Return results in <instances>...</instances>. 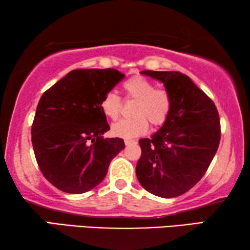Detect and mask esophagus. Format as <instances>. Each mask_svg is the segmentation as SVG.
<instances>
[{
  "label": "esophagus",
  "instance_id": "obj_1",
  "mask_svg": "<svg viewBox=\"0 0 250 250\" xmlns=\"http://www.w3.org/2000/svg\"><path fill=\"white\" fill-rule=\"evenodd\" d=\"M136 141H134V140H125V145L126 146H129V145H134V144H136Z\"/></svg>",
  "mask_w": 250,
  "mask_h": 250
}]
</instances>
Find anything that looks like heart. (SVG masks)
Segmentation results:
<instances>
[{"label":"heart","instance_id":"heart-1","mask_svg":"<svg viewBox=\"0 0 250 250\" xmlns=\"http://www.w3.org/2000/svg\"><path fill=\"white\" fill-rule=\"evenodd\" d=\"M128 97L136 100L133 107L134 117L124 118L112 126V133L117 137L133 138L144 134L148 128V120L153 126H161L166 122L171 108L168 92L155 88L152 81L143 76H134L123 84ZM102 112L110 120L120 115L121 98L114 92L106 93L101 102Z\"/></svg>","mask_w":250,"mask_h":250}]
</instances>
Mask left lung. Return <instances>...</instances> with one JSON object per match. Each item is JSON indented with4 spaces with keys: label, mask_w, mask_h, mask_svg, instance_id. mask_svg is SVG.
<instances>
[{
    "label": "left lung",
    "mask_w": 250,
    "mask_h": 250,
    "mask_svg": "<svg viewBox=\"0 0 250 250\" xmlns=\"http://www.w3.org/2000/svg\"><path fill=\"white\" fill-rule=\"evenodd\" d=\"M141 74L162 82L170 95L171 108L157 132L140 140L137 179L150 194L177 197L200 181L217 152V108L183 73L142 71Z\"/></svg>",
    "instance_id": "1"
}]
</instances>
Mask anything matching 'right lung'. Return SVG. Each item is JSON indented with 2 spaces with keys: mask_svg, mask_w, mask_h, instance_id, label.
Segmentation results:
<instances>
[{
  "mask_svg": "<svg viewBox=\"0 0 250 250\" xmlns=\"http://www.w3.org/2000/svg\"><path fill=\"white\" fill-rule=\"evenodd\" d=\"M125 77L114 68L74 69L45 92L32 125V144L44 177L60 190L83 194L107 174L124 148L109 130L101 102Z\"/></svg>",
  "mask_w": 250,
  "mask_h": 250,
  "instance_id": "add662e5",
  "label": "right lung"
}]
</instances>
